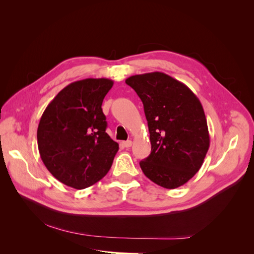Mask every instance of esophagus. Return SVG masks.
I'll return each mask as SVG.
<instances>
[{
    "label": "esophagus",
    "instance_id": "1",
    "mask_svg": "<svg viewBox=\"0 0 254 254\" xmlns=\"http://www.w3.org/2000/svg\"><path fill=\"white\" fill-rule=\"evenodd\" d=\"M123 145H124V147H126V148H129L130 146L132 145V141H130V140H128V141H125V142H123Z\"/></svg>",
    "mask_w": 254,
    "mask_h": 254
}]
</instances>
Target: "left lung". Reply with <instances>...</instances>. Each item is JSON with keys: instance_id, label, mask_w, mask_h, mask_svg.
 Masks as SVG:
<instances>
[{"instance_id": "left-lung-1", "label": "left lung", "mask_w": 254, "mask_h": 254, "mask_svg": "<svg viewBox=\"0 0 254 254\" xmlns=\"http://www.w3.org/2000/svg\"><path fill=\"white\" fill-rule=\"evenodd\" d=\"M148 123L151 152L142 160L144 175L158 186L176 189L200 170L210 147L205 114L186 84L162 72L130 76Z\"/></svg>"}]
</instances>
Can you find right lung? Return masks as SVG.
<instances>
[{"label": "right lung", "instance_id": "1", "mask_svg": "<svg viewBox=\"0 0 254 254\" xmlns=\"http://www.w3.org/2000/svg\"><path fill=\"white\" fill-rule=\"evenodd\" d=\"M113 86L108 78L74 81L44 110L37 130L38 148L49 172L77 190L93 186L109 172L119 144L106 132L102 104Z\"/></svg>", "mask_w": 254, "mask_h": 254}]
</instances>
